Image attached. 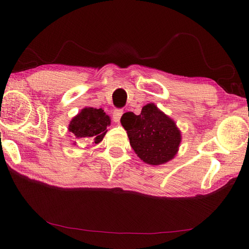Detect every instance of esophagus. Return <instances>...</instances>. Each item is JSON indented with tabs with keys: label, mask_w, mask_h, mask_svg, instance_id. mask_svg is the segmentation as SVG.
I'll list each match as a JSON object with an SVG mask.
<instances>
[{
	"label": "esophagus",
	"mask_w": 249,
	"mask_h": 249,
	"mask_svg": "<svg viewBox=\"0 0 249 249\" xmlns=\"http://www.w3.org/2000/svg\"><path fill=\"white\" fill-rule=\"evenodd\" d=\"M122 115H123V110H122V109H115L113 111V113H112L114 122H116V123H119Z\"/></svg>",
	"instance_id": "1"
}]
</instances>
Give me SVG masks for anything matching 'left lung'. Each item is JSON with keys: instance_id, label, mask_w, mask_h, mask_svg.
I'll return each instance as SVG.
<instances>
[{"instance_id": "left-lung-1", "label": "left lung", "mask_w": 249, "mask_h": 249, "mask_svg": "<svg viewBox=\"0 0 249 249\" xmlns=\"http://www.w3.org/2000/svg\"><path fill=\"white\" fill-rule=\"evenodd\" d=\"M121 123L127 131L129 143L141 160L157 166L171 160L181 143V133L172 119L147 104L139 115L124 113Z\"/></svg>"}]
</instances>
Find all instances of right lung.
Instances as JSON below:
<instances>
[{
	"mask_svg": "<svg viewBox=\"0 0 249 249\" xmlns=\"http://www.w3.org/2000/svg\"><path fill=\"white\" fill-rule=\"evenodd\" d=\"M110 122L109 115L106 114L103 109L87 107L71 121L68 130L78 139L87 138L97 144L107 133V126L110 125Z\"/></svg>",
	"mask_w": 249,
	"mask_h": 249,
	"instance_id": "1",
	"label": "right lung"
}]
</instances>
